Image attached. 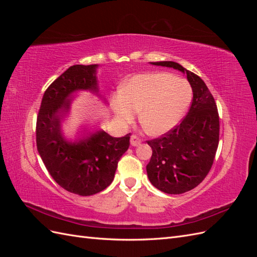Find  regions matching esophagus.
I'll return each instance as SVG.
<instances>
[{"instance_id": "34e87169", "label": "esophagus", "mask_w": 257, "mask_h": 257, "mask_svg": "<svg viewBox=\"0 0 257 257\" xmlns=\"http://www.w3.org/2000/svg\"><path fill=\"white\" fill-rule=\"evenodd\" d=\"M142 144V139L139 138L138 136H136V135H133L131 137V145L133 146V147H136V146H139Z\"/></svg>"}]
</instances>
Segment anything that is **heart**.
Wrapping results in <instances>:
<instances>
[{"mask_svg":"<svg viewBox=\"0 0 257 257\" xmlns=\"http://www.w3.org/2000/svg\"><path fill=\"white\" fill-rule=\"evenodd\" d=\"M190 83L169 73L135 75L112 99V109L123 123L139 121L148 134L164 135L181 122L192 102Z\"/></svg>","mask_w":257,"mask_h":257,"instance_id":"b5f03b06","label":"heart"}]
</instances>
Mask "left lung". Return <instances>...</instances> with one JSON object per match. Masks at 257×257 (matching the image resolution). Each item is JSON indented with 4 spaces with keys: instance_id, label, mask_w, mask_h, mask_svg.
<instances>
[{
    "instance_id": "1",
    "label": "left lung",
    "mask_w": 257,
    "mask_h": 257,
    "mask_svg": "<svg viewBox=\"0 0 257 257\" xmlns=\"http://www.w3.org/2000/svg\"><path fill=\"white\" fill-rule=\"evenodd\" d=\"M150 63L186 74L193 91L192 105L182 122L162 137L147 142L152 148L147 165L150 182L166 194H182L196 188L211 169L219 145V113L200 77L173 61Z\"/></svg>"
}]
</instances>
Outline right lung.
Here are the masks:
<instances>
[{"label":"right lung","mask_w":257,"mask_h":257,"mask_svg":"<svg viewBox=\"0 0 257 257\" xmlns=\"http://www.w3.org/2000/svg\"><path fill=\"white\" fill-rule=\"evenodd\" d=\"M97 64L73 65L45 91L36 122V145L48 173L61 188L80 196L105 190L118 162L130 147V134L112 137L102 130L83 131L75 141L62 132V122L79 91L98 94Z\"/></svg>","instance_id":"right-lung-1"}]
</instances>
